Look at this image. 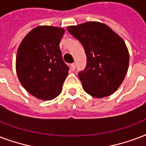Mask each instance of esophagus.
Here are the masks:
<instances>
[{
  "instance_id": "34e87169",
  "label": "esophagus",
  "mask_w": 146,
  "mask_h": 146,
  "mask_svg": "<svg viewBox=\"0 0 146 146\" xmlns=\"http://www.w3.org/2000/svg\"><path fill=\"white\" fill-rule=\"evenodd\" d=\"M70 68H71V70H75V69H76V64H75V63H72V64H71Z\"/></svg>"
}]
</instances>
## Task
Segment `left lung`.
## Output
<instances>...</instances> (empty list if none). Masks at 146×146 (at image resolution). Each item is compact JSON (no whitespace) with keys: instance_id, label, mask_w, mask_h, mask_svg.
I'll return each instance as SVG.
<instances>
[{"instance_id":"left-lung-1","label":"left lung","mask_w":146,"mask_h":146,"mask_svg":"<svg viewBox=\"0 0 146 146\" xmlns=\"http://www.w3.org/2000/svg\"><path fill=\"white\" fill-rule=\"evenodd\" d=\"M67 30L83 44L86 67L79 73L86 93L96 98L112 95L125 79L129 53L122 37L106 24L89 21Z\"/></svg>"}]
</instances>
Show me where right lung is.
<instances>
[{
	"label": "right lung",
	"instance_id": "right-lung-1",
	"mask_svg": "<svg viewBox=\"0 0 146 146\" xmlns=\"http://www.w3.org/2000/svg\"><path fill=\"white\" fill-rule=\"evenodd\" d=\"M63 27L38 26L21 41L16 57L17 75L21 85L39 100H50L62 91L69 67L63 62L60 42Z\"/></svg>",
	"mask_w": 146,
	"mask_h": 146
}]
</instances>
